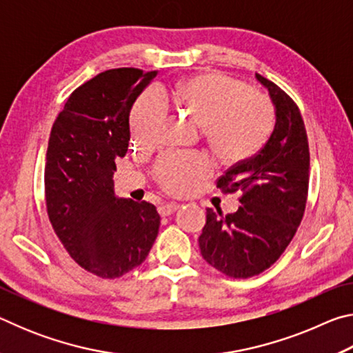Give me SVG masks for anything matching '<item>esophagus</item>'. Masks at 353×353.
Returning a JSON list of instances; mask_svg holds the SVG:
<instances>
[{
  "mask_svg": "<svg viewBox=\"0 0 353 353\" xmlns=\"http://www.w3.org/2000/svg\"><path fill=\"white\" fill-rule=\"evenodd\" d=\"M179 207L181 205L176 204V202H166V204H162L159 207V212L162 216H170V214L174 213Z\"/></svg>",
  "mask_w": 353,
  "mask_h": 353,
  "instance_id": "34e87169",
  "label": "esophagus"
}]
</instances>
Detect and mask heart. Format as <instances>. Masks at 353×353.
<instances>
[{
  "mask_svg": "<svg viewBox=\"0 0 353 353\" xmlns=\"http://www.w3.org/2000/svg\"><path fill=\"white\" fill-rule=\"evenodd\" d=\"M166 103L202 128L208 145L225 163H241L259 154L272 134L274 110L263 94L248 93L241 83L218 73L198 74L177 82L165 92ZM166 113L163 98L146 90L130 113V132L139 146H151L159 139ZM210 159L198 152L165 154L154 174L165 191L188 194L210 176Z\"/></svg>",
  "mask_w": 353,
  "mask_h": 353,
  "instance_id": "b5f03b06",
  "label": "heart"
}]
</instances>
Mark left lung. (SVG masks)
<instances>
[{
	"mask_svg": "<svg viewBox=\"0 0 353 353\" xmlns=\"http://www.w3.org/2000/svg\"><path fill=\"white\" fill-rule=\"evenodd\" d=\"M276 107V128L259 154L216 181L223 193L240 191L235 213L207 208L199 236L204 260L227 277L259 276L288 248L305 212L310 149L305 124L290 94L261 74Z\"/></svg>",
	"mask_w": 353,
	"mask_h": 353,
	"instance_id": "8db88e82",
	"label": "left lung"
}]
</instances>
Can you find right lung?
I'll list each match as a JSON object with an SVG mask.
<instances>
[{
	"mask_svg": "<svg viewBox=\"0 0 353 353\" xmlns=\"http://www.w3.org/2000/svg\"><path fill=\"white\" fill-rule=\"evenodd\" d=\"M155 74L113 68L82 83L48 141V218L71 259L101 279L140 266L159 234L155 205L118 199L113 191L115 160L126 155L130 140V107Z\"/></svg>",
	"mask_w": 353,
	"mask_h": 353,
	"instance_id": "right-lung-1",
	"label": "right lung"
}]
</instances>
